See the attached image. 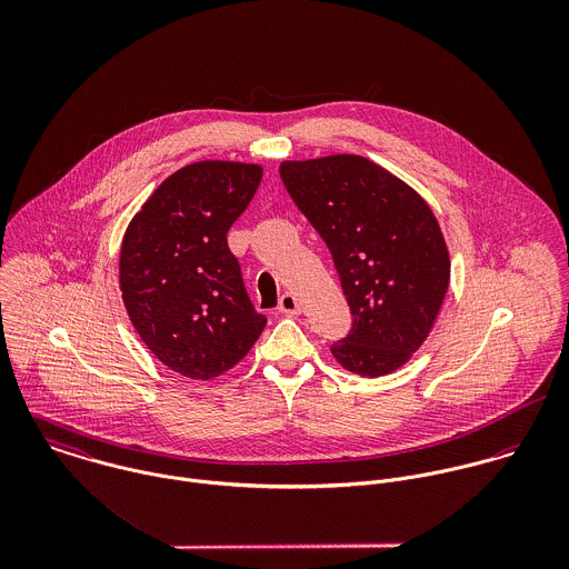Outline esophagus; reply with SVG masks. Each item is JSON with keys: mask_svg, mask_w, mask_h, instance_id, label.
Listing matches in <instances>:
<instances>
[{"mask_svg": "<svg viewBox=\"0 0 569 569\" xmlns=\"http://www.w3.org/2000/svg\"><path fill=\"white\" fill-rule=\"evenodd\" d=\"M278 311L284 313V316H298V313L302 311V307H300V302H298V298H296L293 293H284V296L280 298Z\"/></svg>", "mask_w": 569, "mask_h": 569, "instance_id": "esophagus-1", "label": "esophagus"}]
</instances>
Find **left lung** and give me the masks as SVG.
<instances>
[{
	"label": "left lung",
	"instance_id": "1",
	"mask_svg": "<svg viewBox=\"0 0 569 569\" xmlns=\"http://www.w3.org/2000/svg\"><path fill=\"white\" fill-rule=\"evenodd\" d=\"M280 177L328 244L352 313L332 357L361 377L403 368L449 289L451 260L436 214L403 179L361 156L287 160Z\"/></svg>",
	"mask_w": 569,
	"mask_h": 569
}]
</instances>
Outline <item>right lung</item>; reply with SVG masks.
<instances>
[{
  "label": "right lung",
  "mask_w": 569,
  "mask_h": 569,
  "mask_svg": "<svg viewBox=\"0 0 569 569\" xmlns=\"http://www.w3.org/2000/svg\"><path fill=\"white\" fill-rule=\"evenodd\" d=\"M260 179V163H188L163 179L127 226L124 309L149 350L188 379L210 381L234 368L267 325L228 247Z\"/></svg>",
  "instance_id": "obj_1"
}]
</instances>
